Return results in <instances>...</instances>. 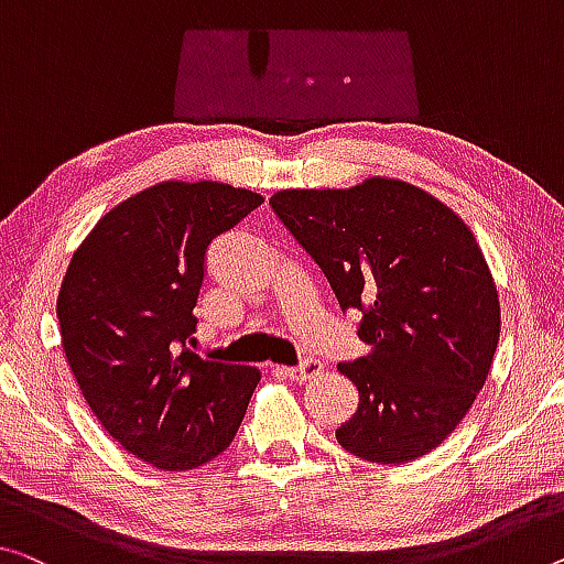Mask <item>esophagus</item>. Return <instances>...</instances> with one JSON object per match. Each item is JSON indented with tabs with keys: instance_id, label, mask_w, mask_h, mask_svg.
Wrapping results in <instances>:
<instances>
[{
	"instance_id": "1",
	"label": "esophagus",
	"mask_w": 564,
	"mask_h": 564,
	"mask_svg": "<svg viewBox=\"0 0 564 564\" xmlns=\"http://www.w3.org/2000/svg\"><path fill=\"white\" fill-rule=\"evenodd\" d=\"M276 370H280L284 378L294 380V383H310V380H315L317 376H323V362H319V360H305L297 368H276Z\"/></svg>"
}]
</instances>
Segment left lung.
Masks as SVG:
<instances>
[{
    "instance_id": "obj_1",
    "label": "left lung",
    "mask_w": 564,
    "mask_h": 564,
    "mask_svg": "<svg viewBox=\"0 0 564 564\" xmlns=\"http://www.w3.org/2000/svg\"><path fill=\"white\" fill-rule=\"evenodd\" d=\"M270 204L340 307L362 312L370 352L337 366L360 398L337 444L372 464L426 456L466 419L501 333L497 282L474 231L436 196L388 176L282 188Z\"/></svg>"
}]
</instances>
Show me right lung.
<instances>
[{"label": "right lung", "mask_w": 564, "mask_h": 564, "mask_svg": "<svg viewBox=\"0 0 564 564\" xmlns=\"http://www.w3.org/2000/svg\"><path fill=\"white\" fill-rule=\"evenodd\" d=\"M262 202L221 181H161L100 216L59 284V340L85 403L161 471L219 456L262 378L186 348L212 241Z\"/></svg>", "instance_id": "1"}]
</instances>
